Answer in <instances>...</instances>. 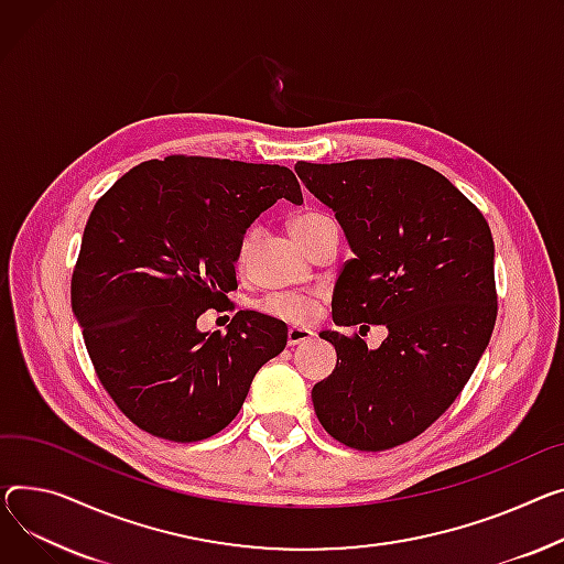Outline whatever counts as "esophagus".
Instances as JSON below:
<instances>
[{
	"mask_svg": "<svg viewBox=\"0 0 564 564\" xmlns=\"http://www.w3.org/2000/svg\"><path fill=\"white\" fill-rule=\"evenodd\" d=\"M315 333L311 328H299V326H290L288 328V345L294 347V345H302V343H308L311 337Z\"/></svg>",
	"mask_w": 564,
	"mask_h": 564,
	"instance_id": "34e87169",
	"label": "esophagus"
}]
</instances>
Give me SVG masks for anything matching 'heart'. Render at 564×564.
<instances>
[{
    "label": "heart",
    "mask_w": 564,
    "mask_h": 564,
    "mask_svg": "<svg viewBox=\"0 0 564 564\" xmlns=\"http://www.w3.org/2000/svg\"><path fill=\"white\" fill-rule=\"evenodd\" d=\"M326 221H330V217H326L324 213L306 210L290 219V231L299 242L308 247V242L315 238V234L324 227ZM319 306H322V292H308V294L276 292V294H270L265 302L260 304V308L268 315L296 326L313 322L319 313Z\"/></svg>",
    "instance_id": "1"
}]
</instances>
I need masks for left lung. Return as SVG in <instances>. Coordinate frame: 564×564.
Segmentation results:
<instances>
[{
	"instance_id": "obj_1",
	"label": "left lung",
	"mask_w": 564,
	"mask_h": 564,
	"mask_svg": "<svg viewBox=\"0 0 564 564\" xmlns=\"http://www.w3.org/2000/svg\"><path fill=\"white\" fill-rule=\"evenodd\" d=\"M294 172L345 229L356 258L333 292L337 326L386 323L367 350L358 333L322 330L337 351L313 388L317 420L358 452L424 433L467 386L497 322L495 240L482 213L429 165L369 159Z\"/></svg>"
}]
</instances>
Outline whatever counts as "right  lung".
Masks as SVG:
<instances>
[{
    "label": "right lung",
    "instance_id": "obj_1",
    "mask_svg": "<svg viewBox=\"0 0 564 564\" xmlns=\"http://www.w3.org/2000/svg\"><path fill=\"white\" fill-rule=\"evenodd\" d=\"M302 204L292 170L167 156L129 170L95 204L72 274V311L104 390L142 431L199 442L238 415L256 371L288 343L281 319L240 311L227 333L197 319L238 288L251 221Z\"/></svg>",
    "mask_w": 564,
    "mask_h": 564
}]
</instances>
